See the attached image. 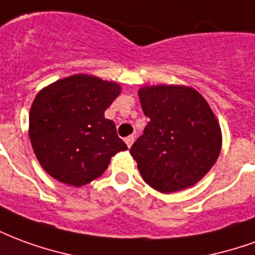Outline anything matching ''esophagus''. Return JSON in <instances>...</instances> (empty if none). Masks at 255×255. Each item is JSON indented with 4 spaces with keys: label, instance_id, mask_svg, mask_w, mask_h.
Here are the masks:
<instances>
[{
    "label": "esophagus",
    "instance_id": "34e87169",
    "mask_svg": "<svg viewBox=\"0 0 255 255\" xmlns=\"http://www.w3.org/2000/svg\"><path fill=\"white\" fill-rule=\"evenodd\" d=\"M133 142H135V136H133V135H131V136H128V138H126V143H127L128 147H131Z\"/></svg>",
    "mask_w": 255,
    "mask_h": 255
}]
</instances>
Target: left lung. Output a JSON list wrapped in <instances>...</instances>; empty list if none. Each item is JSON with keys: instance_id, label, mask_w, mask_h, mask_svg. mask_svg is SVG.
Returning a JSON list of instances; mask_svg holds the SVG:
<instances>
[{"instance_id": "8db88e82", "label": "left lung", "mask_w": 255, "mask_h": 255, "mask_svg": "<svg viewBox=\"0 0 255 255\" xmlns=\"http://www.w3.org/2000/svg\"><path fill=\"white\" fill-rule=\"evenodd\" d=\"M139 101L150 122L129 153L150 187L164 194L192 187L217 161L221 128L197 90L146 86Z\"/></svg>"}]
</instances>
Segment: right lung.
I'll use <instances>...</instances> for the list:
<instances>
[{
	"label": "right lung",
	"mask_w": 255,
	"mask_h": 255,
	"mask_svg": "<svg viewBox=\"0 0 255 255\" xmlns=\"http://www.w3.org/2000/svg\"><path fill=\"white\" fill-rule=\"evenodd\" d=\"M122 87L91 75H72L36 94L30 140L42 168L58 182L80 187L100 177L127 144L104 116Z\"/></svg>",
	"instance_id": "obj_1"
}]
</instances>
